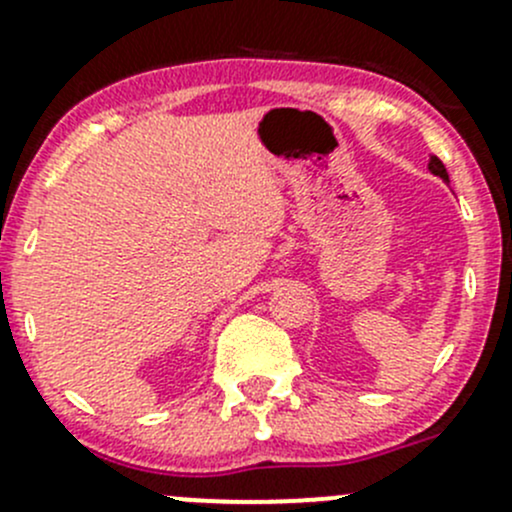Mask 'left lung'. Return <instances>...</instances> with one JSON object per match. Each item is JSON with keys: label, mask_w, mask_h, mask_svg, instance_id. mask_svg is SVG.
I'll list each match as a JSON object with an SVG mask.
<instances>
[{"label": "left lung", "mask_w": 512, "mask_h": 512, "mask_svg": "<svg viewBox=\"0 0 512 512\" xmlns=\"http://www.w3.org/2000/svg\"><path fill=\"white\" fill-rule=\"evenodd\" d=\"M428 170H431L433 175H438V178L448 180V173H446V165L441 163L436 156H431V160H428Z\"/></svg>", "instance_id": "obj_1"}]
</instances>
